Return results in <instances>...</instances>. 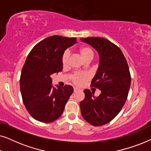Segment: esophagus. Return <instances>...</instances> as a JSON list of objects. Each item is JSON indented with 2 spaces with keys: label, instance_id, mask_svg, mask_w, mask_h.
<instances>
[{
  "label": "esophagus",
  "instance_id": "1",
  "mask_svg": "<svg viewBox=\"0 0 151 151\" xmlns=\"http://www.w3.org/2000/svg\"><path fill=\"white\" fill-rule=\"evenodd\" d=\"M78 91V88H73V91L74 92H76V91Z\"/></svg>",
  "mask_w": 151,
  "mask_h": 151
}]
</instances>
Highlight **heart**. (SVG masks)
Masks as SVG:
<instances>
[{
	"label": "heart",
	"instance_id": "obj_1",
	"mask_svg": "<svg viewBox=\"0 0 151 151\" xmlns=\"http://www.w3.org/2000/svg\"><path fill=\"white\" fill-rule=\"evenodd\" d=\"M78 53L80 56L84 60V61L88 62L91 60L94 56V50L91 46L88 45H83L78 49ZM69 53L68 51L64 52L62 56V65L63 68H67L69 67ZM89 79V76L85 72H76L72 74L71 76V80L73 84L76 85H82L84 82Z\"/></svg>",
	"mask_w": 151,
	"mask_h": 151
}]
</instances>
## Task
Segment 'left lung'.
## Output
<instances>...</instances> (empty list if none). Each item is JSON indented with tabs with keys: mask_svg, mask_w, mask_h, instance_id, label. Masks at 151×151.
<instances>
[{
	"mask_svg": "<svg viewBox=\"0 0 151 151\" xmlns=\"http://www.w3.org/2000/svg\"><path fill=\"white\" fill-rule=\"evenodd\" d=\"M98 51L100 65L91 86L101 90L98 97L89 89L84 91L85 98L80 102L83 118L95 127L106 124L116 117L129 95L131 77L122 51L114 43L99 37L81 38Z\"/></svg>",
	"mask_w": 151,
	"mask_h": 151,
	"instance_id": "1",
	"label": "left lung"
}]
</instances>
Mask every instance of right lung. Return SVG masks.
<instances>
[{
	"instance_id": "obj_1",
	"label": "right lung",
	"mask_w": 151,
	"mask_h": 151,
	"mask_svg": "<svg viewBox=\"0 0 151 151\" xmlns=\"http://www.w3.org/2000/svg\"><path fill=\"white\" fill-rule=\"evenodd\" d=\"M76 40L60 36L48 37L35 45L27 57L20 75V88L24 106L36 120L49 123L59 118L73 93L70 85L53 87L51 76L62 71L63 54Z\"/></svg>"
}]
</instances>
